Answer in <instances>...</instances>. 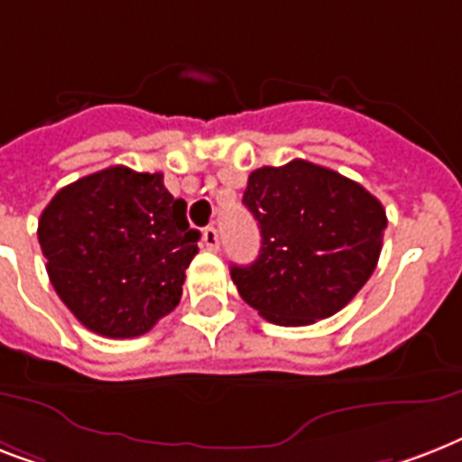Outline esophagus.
<instances>
[{"label":"esophagus","instance_id":"obj_1","mask_svg":"<svg viewBox=\"0 0 462 462\" xmlns=\"http://www.w3.org/2000/svg\"><path fill=\"white\" fill-rule=\"evenodd\" d=\"M201 242L208 251H218L220 249V235L216 227H206L204 235H201Z\"/></svg>","mask_w":462,"mask_h":462}]
</instances>
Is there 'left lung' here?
<instances>
[{
  "label": "left lung",
  "mask_w": 462,
  "mask_h": 462,
  "mask_svg": "<svg viewBox=\"0 0 462 462\" xmlns=\"http://www.w3.org/2000/svg\"><path fill=\"white\" fill-rule=\"evenodd\" d=\"M242 201L261 227V254L230 275L265 320L296 328L335 316L373 275L387 213L354 180L294 159L251 172Z\"/></svg>",
  "instance_id": "1"
}]
</instances>
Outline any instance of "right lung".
Returning <instances> with one entry per match:
<instances>
[{
	"label": "right lung",
	"mask_w": 462,
	"mask_h": 462,
	"mask_svg": "<svg viewBox=\"0 0 462 462\" xmlns=\"http://www.w3.org/2000/svg\"><path fill=\"white\" fill-rule=\"evenodd\" d=\"M161 172L111 166L75 180L49 201L37 239L49 280L88 329L140 337L180 303L199 232Z\"/></svg>",
	"instance_id": "obj_1"
}]
</instances>
